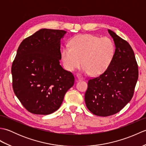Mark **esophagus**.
Here are the masks:
<instances>
[{"label":"esophagus","mask_w":146,"mask_h":146,"mask_svg":"<svg viewBox=\"0 0 146 146\" xmlns=\"http://www.w3.org/2000/svg\"><path fill=\"white\" fill-rule=\"evenodd\" d=\"M76 78H78L79 80H83V77L81 75H76Z\"/></svg>","instance_id":"34e87169"}]
</instances>
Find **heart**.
I'll return each mask as SVG.
<instances>
[{"label":"heart","instance_id":"heart-1","mask_svg":"<svg viewBox=\"0 0 146 146\" xmlns=\"http://www.w3.org/2000/svg\"><path fill=\"white\" fill-rule=\"evenodd\" d=\"M69 46L63 48L61 56L64 68L74 71L82 64V71L97 76L110 66L114 58L115 47L107 37L100 38L90 34L78 35L70 39Z\"/></svg>","mask_w":146,"mask_h":146}]
</instances>
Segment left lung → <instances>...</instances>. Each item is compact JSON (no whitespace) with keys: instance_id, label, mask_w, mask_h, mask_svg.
Listing matches in <instances>:
<instances>
[{"instance_id":"8db88e82","label":"left lung","mask_w":146,"mask_h":146,"mask_svg":"<svg viewBox=\"0 0 146 146\" xmlns=\"http://www.w3.org/2000/svg\"><path fill=\"white\" fill-rule=\"evenodd\" d=\"M108 31L115 46L113 61L104 73L88 80L85 94L88 109L102 117L117 113L131 101L139 76L131 46L112 31Z\"/></svg>"}]
</instances>
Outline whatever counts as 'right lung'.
<instances>
[{
	"mask_svg": "<svg viewBox=\"0 0 146 146\" xmlns=\"http://www.w3.org/2000/svg\"><path fill=\"white\" fill-rule=\"evenodd\" d=\"M63 30L42 29L24 39L12 65L15 95L29 112L53 113L75 82L70 71L60 64Z\"/></svg>",
	"mask_w": 146,
	"mask_h": 146,
	"instance_id": "add662e5",
	"label": "right lung"
}]
</instances>
